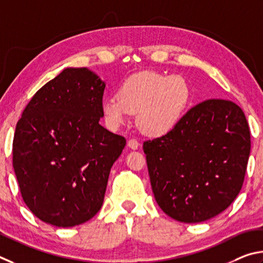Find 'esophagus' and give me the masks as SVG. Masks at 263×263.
<instances>
[{"label":"esophagus","instance_id":"obj_1","mask_svg":"<svg viewBox=\"0 0 263 263\" xmlns=\"http://www.w3.org/2000/svg\"><path fill=\"white\" fill-rule=\"evenodd\" d=\"M127 145H128L129 148H130V149H133V150H136L137 148H139L140 143H139V141H137V140H135V139H132V140H129V141L127 142Z\"/></svg>","mask_w":263,"mask_h":263}]
</instances>
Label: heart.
<instances>
[{"instance_id":"heart-1","label":"heart","mask_w":263,"mask_h":263,"mask_svg":"<svg viewBox=\"0 0 263 263\" xmlns=\"http://www.w3.org/2000/svg\"><path fill=\"white\" fill-rule=\"evenodd\" d=\"M191 97V86L183 77L143 71L127 78L118 97L104 99L101 110L110 128L122 126L132 113L144 134L162 136L180 121Z\"/></svg>"}]
</instances>
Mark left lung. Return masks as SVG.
Here are the masks:
<instances>
[{"instance_id":"8db88e82","label":"left lung","mask_w":263,"mask_h":263,"mask_svg":"<svg viewBox=\"0 0 263 263\" xmlns=\"http://www.w3.org/2000/svg\"><path fill=\"white\" fill-rule=\"evenodd\" d=\"M151 187L165 214L200 223L222 213L240 192L251 153L242 109L208 99L183 115L171 132L145 141Z\"/></svg>"}]
</instances>
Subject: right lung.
I'll list each match as a JSON object with an SVG mask.
<instances>
[{
	"instance_id": "obj_1",
	"label": "right lung",
	"mask_w": 263,
	"mask_h": 263,
	"mask_svg": "<svg viewBox=\"0 0 263 263\" xmlns=\"http://www.w3.org/2000/svg\"><path fill=\"white\" fill-rule=\"evenodd\" d=\"M105 83L86 68H67L23 110L12 166L25 204L59 228L85 223L100 210L112 165L126 139L99 124Z\"/></svg>"
}]
</instances>
